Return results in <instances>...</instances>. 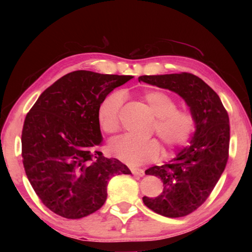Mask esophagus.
I'll use <instances>...</instances> for the list:
<instances>
[{"mask_svg": "<svg viewBox=\"0 0 252 252\" xmlns=\"http://www.w3.org/2000/svg\"><path fill=\"white\" fill-rule=\"evenodd\" d=\"M131 172L134 174V176L143 177L144 176V170L142 169H131Z\"/></svg>", "mask_w": 252, "mask_h": 252, "instance_id": "esophagus-1", "label": "esophagus"}]
</instances>
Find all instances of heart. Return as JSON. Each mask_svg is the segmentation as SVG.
<instances>
[{"instance_id": "obj_1", "label": "heart", "mask_w": 252, "mask_h": 252, "mask_svg": "<svg viewBox=\"0 0 252 252\" xmlns=\"http://www.w3.org/2000/svg\"><path fill=\"white\" fill-rule=\"evenodd\" d=\"M149 109L157 118L155 130L164 146L169 149L181 147L188 142L195 127V119L190 111L178 110L176 100L167 93L152 90L143 94ZM125 101L121 91L111 92L101 101L97 108V121L105 133L112 134L119 130V113ZM109 151L114 158L131 167H138L155 161L160 155L157 140H136L129 135L113 140Z\"/></svg>"}]
</instances>
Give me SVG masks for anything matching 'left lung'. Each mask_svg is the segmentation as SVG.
Listing matches in <instances>:
<instances>
[{
	"mask_svg": "<svg viewBox=\"0 0 252 252\" xmlns=\"http://www.w3.org/2000/svg\"><path fill=\"white\" fill-rule=\"evenodd\" d=\"M139 82L177 93L195 119L190 146L169 163L146 170V174L161 179L163 191L156 198L143 197V203L158 215L180 218L206 201L223 172L229 153L228 113L219 95L191 73L142 75Z\"/></svg>",
	"mask_w": 252,
	"mask_h": 252,
	"instance_id": "1",
	"label": "left lung"
}]
</instances>
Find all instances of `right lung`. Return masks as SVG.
<instances>
[{
	"label": "right lung",
	"mask_w": 252,
	"mask_h": 252,
	"mask_svg": "<svg viewBox=\"0 0 252 252\" xmlns=\"http://www.w3.org/2000/svg\"><path fill=\"white\" fill-rule=\"evenodd\" d=\"M132 75L91 71L67 73L42 93L22 130L25 173L45 207L67 219L87 217L103 206L108 183L130 174L126 164L97 149L101 101Z\"/></svg>",
	"instance_id": "right-lung-1"
}]
</instances>
